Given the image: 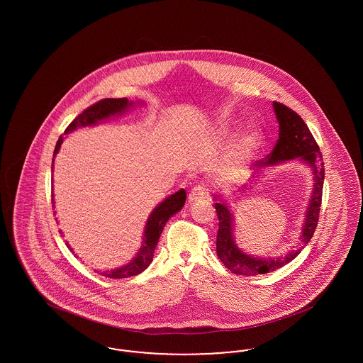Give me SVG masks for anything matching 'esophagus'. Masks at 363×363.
I'll return each mask as SVG.
<instances>
[{"instance_id": "1", "label": "esophagus", "mask_w": 363, "mask_h": 363, "mask_svg": "<svg viewBox=\"0 0 363 363\" xmlns=\"http://www.w3.org/2000/svg\"><path fill=\"white\" fill-rule=\"evenodd\" d=\"M189 203H194L203 199H209V191H208L204 186H194L193 189L190 190L189 193Z\"/></svg>"}]
</instances>
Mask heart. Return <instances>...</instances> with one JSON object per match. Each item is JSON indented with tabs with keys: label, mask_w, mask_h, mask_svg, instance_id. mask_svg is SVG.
Returning a JSON list of instances; mask_svg holds the SVG:
<instances>
[{
	"label": "heart",
	"mask_w": 363,
	"mask_h": 363,
	"mask_svg": "<svg viewBox=\"0 0 363 363\" xmlns=\"http://www.w3.org/2000/svg\"><path fill=\"white\" fill-rule=\"evenodd\" d=\"M228 126H230V122H223L225 129H228ZM257 140H259V132L255 126H246L245 129H242L234 140L233 147L219 163L218 175L223 179L234 178L241 169L245 156L247 155V152L256 145Z\"/></svg>",
	"instance_id": "obj_1"
}]
</instances>
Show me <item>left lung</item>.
Segmentation results:
<instances>
[{
  "label": "left lung",
  "instance_id": "left-lung-1",
  "mask_svg": "<svg viewBox=\"0 0 363 363\" xmlns=\"http://www.w3.org/2000/svg\"><path fill=\"white\" fill-rule=\"evenodd\" d=\"M274 110L279 122V138L272 152L265 157V160H259L256 166L262 169L265 166L277 164L280 162L291 160L299 157L303 163L311 166L314 175V185L311 193V203L306 211V219L302 228L301 245L296 250H290L287 255L271 259H257L243 253L235 245L233 237L234 216L223 200L215 197V209L219 219V230L216 235V253L227 269L233 274L242 277H256L261 274H268L284 267L293 261L311 242L314 230L318 223V215L321 207L323 186H324V162L320 147L308 128L305 121L290 107L284 104L274 102Z\"/></svg>",
  "mask_w": 363,
  "mask_h": 363
}]
</instances>
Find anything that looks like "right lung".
Segmentation results:
<instances>
[{"label": "right lung", "instance_id": "right-lung-1", "mask_svg": "<svg viewBox=\"0 0 363 363\" xmlns=\"http://www.w3.org/2000/svg\"><path fill=\"white\" fill-rule=\"evenodd\" d=\"M133 104H135L129 102L126 98L102 99V101L89 106L82 114H79L73 121L70 122L68 128L65 129V135L76 130L77 128L96 125L98 122L107 120L113 116H121L122 113H125ZM62 141H64V136H60L57 144H55V148H54V156L57 155V152L60 151V147H61ZM52 162H54V159H52ZM185 200H186V191L181 189L172 194V196H169L164 201H162L151 212V215L147 220V225L144 228L143 246L140 247L136 257L132 259L130 262H128L126 265H122L121 268L111 269V271H104V272H102V275L110 277V279H123V277H136L138 274H141L152 261L156 245H157L159 237L163 231V227L173 215L182 209L184 204H185ZM52 207H54L52 194ZM67 246L72 250L69 243H67Z\"/></svg>", "mask_w": 363, "mask_h": 363}]
</instances>
